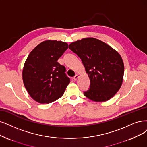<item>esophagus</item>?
Here are the masks:
<instances>
[{
  "label": "esophagus",
  "instance_id": "esophagus-1",
  "mask_svg": "<svg viewBox=\"0 0 147 147\" xmlns=\"http://www.w3.org/2000/svg\"><path fill=\"white\" fill-rule=\"evenodd\" d=\"M79 74H76L75 76H74V77L73 78V79L74 80H76L78 78H79Z\"/></svg>",
  "mask_w": 147,
  "mask_h": 147
}]
</instances>
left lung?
Segmentation results:
<instances>
[{
    "label": "left lung",
    "mask_w": 147,
    "mask_h": 147,
    "mask_svg": "<svg viewBox=\"0 0 147 147\" xmlns=\"http://www.w3.org/2000/svg\"><path fill=\"white\" fill-rule=\"evenodd\" d=\"M69 48L81 59L90 80L84 95L94 102H105L115 96L123 80L121 56L107 43L93 37L72 42Z\"/></svg>",
    "instance_id": "obj_1"
}]
</instances>
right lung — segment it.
<instances>
[{
  "label": "right lung",
  "mask_w": 147,
  "mask_h": 147,
  "mask_svg": "<svg viewBox=\"0 0 147 147\" xmlns=\"http://www.w3.org/2000/svg\"><path fill=\"white\" fill-rule=\"evenodd\" d=\"M62 41L47 40L37 45L27 57L22 71L25 87L40 104H49L61 97L70 80L57 60L68 48Z\"/></svg>",
  "instance_id": "add662e5"
}]
</instances>
